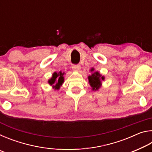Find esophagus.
Returning a JSON list of instances; mask_svg holds the SVG:
<instances>
[{"label":"esophagus","instance_id":"1","mask_svg":"<svg viewBox=\"0 0 152 152\" xmlns=\"http://www.w3.org/2000/svg\"><path fill=\"white\" fill-rule=\"evenodd\" d=\"M72 68L73 70H74V71H79L80 70V66L79 64H74V65H73Z\"/></svg>","mask_w":152,"mask_h":152}]
</instances>
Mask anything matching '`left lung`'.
<instances>
[{"mask_svg":"<svg viewBox=\"0 0 152 152\" xmlns=\"http://www.w3.org/2000/svg\"><path fill=\"white\" fill-rule=\"evenodd\" d=\"M93 69H92L91 71H93ZM101 78L103 80L104 78L103 76H101L100 74L96 72L92 74L91 76H88V80L91 86L92 87V90H98L101 86Z\"/></svg>","mask_w":152,"mask_h":152,"instance_id":"1","label":"left lung"}]
</instances>
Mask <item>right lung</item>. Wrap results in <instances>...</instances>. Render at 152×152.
Masks as SVG:
<instances>
[{"label": "right lung", "instance_id": "add662e5", "mask_svg": "<svg viewBox=\"0 0 152 152\" xmlns=\"http://www.w3.org/2000/svg\"><path fill=\"white\" fill-rule=\"evenodd\" d=\"M63 74H64L61 73V72H60L59 74H57L56 72L53 73L52 78L48 81L49 84H50V85H52L54 87L55 89H59L60 86L61 85V84H62L64 82Z\"/></svg>", "mask_w": 152, "mask_h": 152}]
</instances>
